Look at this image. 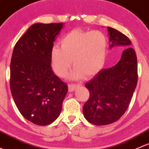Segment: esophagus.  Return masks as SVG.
<instances>
[{"mask_svg":"<svg viewBox=\"0 0 149 149\" xmlns=\"http://www.w3.org/2000/svg\"><path fill=\"white\" fill-rule=\"evenodd\" d=\"M78 87H79V85H76V84H69L68 85L69 91H70V93H72V92L74 91V90H76Z\"/></svg>","mask_w":149,"mask_h":149,"instance_id":"34e87169","label":"esophagus"}]
</instances>
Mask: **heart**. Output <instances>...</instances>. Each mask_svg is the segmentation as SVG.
<instances>
[{"label": "heart", "instance_id": "obj_1", "mask_svg": "<svg viewBox=\"0 0 149 149\" xmlns=\"http://www.w3.org/2000/svg\"><path fill=\"white\" fill-rule=\"evenodd\" d=\"M59 44L60 47L54 46L50 52L52 67L58 76L62 77L67 74L72 62L74 68L69 75L71 79L91 77L103 68L108 53V40L102 32L74 29Z\"/></svg>", "mask_w": 149, "mask_h": 149}]
</instances>
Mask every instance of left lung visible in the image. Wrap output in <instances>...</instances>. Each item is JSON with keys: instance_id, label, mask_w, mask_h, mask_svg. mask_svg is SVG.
Here are the masks:
<instances>
[{"instance_id": "obj_1", "label": "left lung", "mask_w": 149, "mask_h": 149, "mask_svg": "<svg viewBox=\"0 0 149 149\" xmlns=\"http://www.w3.org/2000/svg\"><path fill=\"white\" fill-rule=\"evenodd\" d=\"M110 49H125L116 65L101 70L85 84L90 97L83 106V114L90 123L111 124L120 118L128 108L137 85L138 65L131 41L123 33L108 27Z\"/></svg>"}]
</instances>
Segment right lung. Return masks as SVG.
<instances>
[{"mask_svg":"<svg viewBox=\"0 0 149 149\" xmlns=\"http://www.w3.org/2000/svg\"><path fill=\"white\" fill-rule=\"evenodd\" d=\"M64 24H33L12 54L10 87L13 100L21 114L36 125H49L57 119L68 92L67 84L52 71L50 57Z\"/></svg>","mask_w":149,"mask_h":149,"instance_id":"right-lung-1","label":"right lung"}]
</instances>
